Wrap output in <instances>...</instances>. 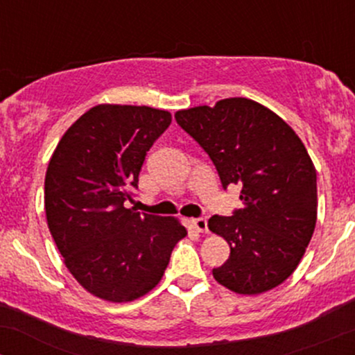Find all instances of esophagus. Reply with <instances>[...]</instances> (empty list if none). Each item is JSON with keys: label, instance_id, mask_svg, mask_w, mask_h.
<instances>
[{"label": "esophagus", "instance_id": "1", "mask_svg": "<svg viewBox=\"0 0 355 355\" xmlns=\"http://www.w3.org/2000/svg\"><path fill=\"white\" fill-rule=\"evenodd\" d=\"M190 225L193 227V229L197 232H200V234H205V232H209V225H207L205 218H191Z\"/></svg>", "mask_w": 355, "mask_h": 355}]
</instances>
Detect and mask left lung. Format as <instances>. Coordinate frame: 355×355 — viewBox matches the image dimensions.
Here are the masks:
<instances>
[{
    "mask_svg": "<svg viewBox=\"0 0 355 355\" xmlns=\"http://www.w3.org/2000/svg\"><path fill=\"white\" fill-rule=\"evenodd\" d=\"M175 120L209 153L223 189L242 187V209L209 220L230 245L214 279L240 295L272 291L294 274L315 229L317 175L307 148L272 110L242 96L178 110Z\"/></svg>",
    "mask_w": 355,
    "mask_h": 355,
    "instance_id": "left-lung-1",
    "label": "left lung"
}]
</instances>
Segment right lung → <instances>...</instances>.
Returning a JSON list of instances; mask_svg holds the SVG:
<instances>
[{
    "mask_svg": "<svg viewBox=\"0 0 355 355\" xmlns=\"http://www.w3.org/2000/svg\"><path fill=\"white\" fill-rule=\"evenodd\" d=\"M170 123L166 110L96 105L64 132L48 164L44 211L51 237L76 282L107 302L148 294L187 235L177 217L123 205L138 189L146 152Z\"/></svg>",
    "mask_w": 355,
    "mask_h": 355,
    "instance_id": "right-lung-1",
    "label": "right lung"
}]
</instances>
